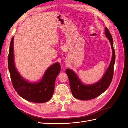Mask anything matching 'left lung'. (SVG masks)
Listing matches in <instances>:
<instances>
[{
	"label": "left lung",
	"mask_w": 128,
	"mask_h": 128,
	"mask_svg": "<svg viewBox=\"0 0 128 128\" xmlns=\"http://www.w3.org/2000/svg\"><path fill=\"white\" fill-rule=\"evenodd\" d=\"M105 34L111 43L112 49V58L109 67L102 79L95 84L86 85L82 82L77 74L72 70L69 69L66 70L69 80L70 88L74 98L82 100L95 98L103 93L111 84L113 76L116 54L113 47V38L107 28H105Z\"/></svg>",
	"instance_id": "obj_1"
}]
</instances>
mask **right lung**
Wrapping results in <instances>:
<instances>
[{"label": "right lung", "instance_id": "obj_1", "mask_svg": "<svg viewBox=\"0 0 128 128\" xmlns=\"http://www.w3.org/2000/svg\"><path fill=\"white\" fill-rule=\"evenodd\" d=\"M14 39L10 42L8 62L11 80L18 94L25 100L36 103L47 102L54 93L56 77L61 71L60 64L56 62L46 70L40 81L29 82L22 77L15 67L14 55Z\"/></svg>", "mask_w": 128, "mask_h": 128}]
</instances>
